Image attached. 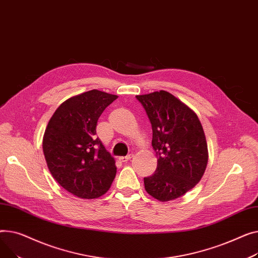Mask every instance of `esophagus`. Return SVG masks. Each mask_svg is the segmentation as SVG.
Wrapping results in <instances>:
<instances>
[{
	"label": "esophagus",
	"instance_id": "1",
	"mask_svg": "<svg viewBox=\"0 0 258 258\" xmlns=\"http://www.w3.org/2000/svg\"><path fill=\"white\" fill-rule=\"evenodd\" d=\"M132 154H128V155H126V156H120L118 159L122 161V162H127L128 160H130L131 158H132Z\"/></svg>",
	"mask_w": 258,
	"mask_h": 258
}]
</instances>
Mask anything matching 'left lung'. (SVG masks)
<instances>
[{"label": "left lung", "instance_id": "8db88e82", "mask_svg": "<svg viewBox=\"0 0 258 258\" xmlns=\"http://www.w3.org/2000/svg\"><path fill=\"white\" fill-rule=\"evenodd\" d=\"M152 125L155 173L144 178L153 198L165 202L179 198L201 180L208 161L203 127L197 114L172 94L159 90L136 96Z\"/></svg>", "mask_w": 258, "mask_h": 258}]
</instances>
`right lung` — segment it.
<instances>
[{"instance_id": "1", "label": "right lung", "mask_w": 258, "mask_h": 258, "mask_svg": "<svg viewBox=\"0 0 258 258\" xmlns=\"http://www.w3.org/2000/svg\"><path fill=\"white\" fill-rule=\"evenodd\" d=\"M115 99L97 89L72 97L56 109L45 128L42 150L49 171L79 198H99L115 177V160L96 136L100 115Z\"/></svg>"}]
</instances>
